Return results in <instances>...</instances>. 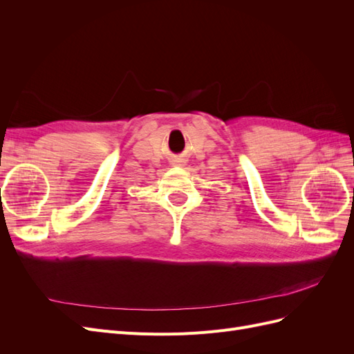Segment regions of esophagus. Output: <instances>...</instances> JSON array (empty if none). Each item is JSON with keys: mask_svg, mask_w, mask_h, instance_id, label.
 <instances>
[{"mask_svg": "<svg viewBox=\"0 0 354 354\" xmlns=\"http://www.w3.org/2000/svg\"><path fill=\"white\" fill-rule=\"evenodd\" d=\"M176 165H181V160H176Z\"/></svg>", "mask_w": 354, "mask_h": 354, "instance_id": "34e87169", "label": "esophagus"}]
</instances>
